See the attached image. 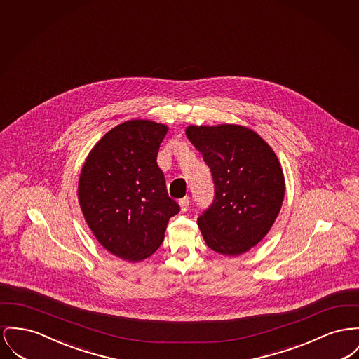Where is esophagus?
Instances as JSON below:
<instances>
[{
    "label": "esophagus",
    "instance_id": "obj_1",
    "mask_svg": "<svg viewBox=\"0 0 359 359\" xmlns=\"http://www.w3.org/2000/svg\"><path fill=\"white\" fill-rule=\"evenodd\" d=\"M179 205H180V210L183 211V212L189 210V206H190V198H189V196H186V198L180 199Z\"/></svg>",
    "mask_w": 359,
    "mask_h": 359
}]
</instances>
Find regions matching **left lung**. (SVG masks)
Segmentation results:
<instances>
[{
  "instance_id": "1",
  "label": "left lung",
  "mask_w": 359,
  "mask_h": 359,
  "mask_svg": "<svg viewBox=\"0 0 359 359\" xmlns=\"http://www.w3.org/2000/svg\"><path fill=\"white\" fill-rule=\"evenodd\" d=\"M186 134L214 182L212 203L198 218L208 247L228 256L250 251L274 225L285 196L274 150L238 125L189 126Z\"/></svg>"
}]
</instances>
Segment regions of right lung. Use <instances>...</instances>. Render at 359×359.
<instances>
[{
  "mask_svg": "<svg viewBox=\"0 0 359 359\" xmlns=\"http://www.w3.org/2000/svg\"><path fill=\"white\" fill-rule=\"evenodd\" d=\"M168 127L144 119L109 130L89 151L79 180L85 221L108 252L140 262L156 252L179 205L168 196L157 153Z\"/></svg>",
  "mask_w": 359,
  "mask_h": 359,
  "instance_id": "right-lung-1",
  "label": "right lung"
}]
</instances>
